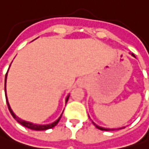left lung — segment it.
<instances>
[{
  "label": "left lung",
  "mask_w": 149,
  "mask_h": 149,
  "mask_svg": "<svg viewBox=\"0 0 149 149\" xmlns=\"http://www.w3.org/2000/svg\"><path fill=\"white\" fill-rule=\"evenodd\" d=\"M132 56H134L135 57V55L134 54H132ZM92 123H94V125H95V127L97 128V129H100V130H102V131H109V130H118V129H124L125 127H122V128H118V129H108V128H104V127H100L99 125H97L96 123H95L94 122H92Z\"/></svg>",
  "instance_id": "8db88e82"
}]
</instances>
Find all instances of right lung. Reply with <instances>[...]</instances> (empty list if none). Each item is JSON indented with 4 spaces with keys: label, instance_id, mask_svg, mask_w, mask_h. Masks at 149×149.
Returning <instances> with one entry per match:
<instances>
[{
    "label": "right lung",
    "instance_id": "right-lung-1",
    "mask_svg": "<svg viewBox=\"0 0 149 149\" xmlns=\"http://www.w3.org/2000/svg\"><path fill=\"white\" fill-rule=\"evenodd\" d=\"M8 70H9V69H8ZM7 73H8V71H7ZM7 73H6V78H5V94H6V104H7L9 110H10V113H11L12 117L14 118L15 119V120H16L18 123H20L21 125H23L24 127L28 128V129H32V130H47V129L54 128V126H55L57 123H59L60 118H61V116H62V113H63V112L64 111L62 112V113L60 114V117L58 118H57L55 121H54L53 123H48V124H37V123H31V122H28V121H26V120H23V119H21L20 118H19L18 116H16V115L15 114L14 112L12 111V109H11L10 106V104H9L8 99H7V96H6V78H7ZM69 97H70V95H68V96L66 97L65 103H67V101H68V100H69Z\"/></svg>",
    "mask_w": 149,
    "mask_h": 149
}]
</instances>
